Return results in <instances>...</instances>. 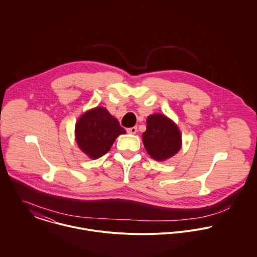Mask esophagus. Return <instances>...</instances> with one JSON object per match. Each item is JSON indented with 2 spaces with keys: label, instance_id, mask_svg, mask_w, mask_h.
<instances>
[{
  "label": "esophagus",
  "instance_id": "obj_1",
  "mask_svg": "<svg viewBox=\"0 0 257 257\" xmlns=\"http://www.w3.org/2000/svg\"><path fill=\"white\" fill-rule=\"evenodd\" d=\"M127 132H128L129 134H136V132H137V127L135 126V127L128 128V129H127Z\"/></svg>",
  "mask_w": 257,
  "mask_h": 257
}]
</instances>
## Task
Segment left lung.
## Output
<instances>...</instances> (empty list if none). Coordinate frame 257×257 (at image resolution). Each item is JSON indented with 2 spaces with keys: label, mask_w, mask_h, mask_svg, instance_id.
Segmentation results:
<instances>
[{
  "label": "left lung",
  "mask_w": 257,
  "mask_h": 257,
  "mask_svg": "<svg viewBox=\"0 0 257 257\" xmlns=\"http://www.w3.org/2000/svg\"><path fill=\"white\" fill-rule=\"evenodd\" d=\"M144 146L154 160L171 158L181 148V133L176 124L162 114L147 118V129L142 135Z\"/></svg>",
  "instance_id": "1"
}]
</instances>
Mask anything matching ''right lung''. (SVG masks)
I'll list each match as a JSON object with an SVG mask.
<instances>
[{
    "label": "right lung",
    "mask_w": 257,
    "mask_h": 257,
    "mask_svg": "<svg viewBox=\"0 0 257 257\" xmlns=\"http://www.w3.org/2000/svg\"><path fill=\"white\" fill-rule=\"evenodd\" d=\"M126 131L105 108L96 107L76 122L75 138L79 148L91 159L106 154L115 139Z\"/></svg>",
    "instance_id": "add662e5"
}]
</instances>
